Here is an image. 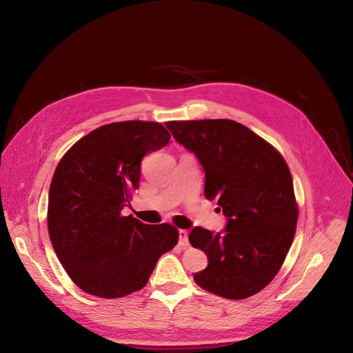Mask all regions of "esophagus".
Returning <instances> with one entry per match:
<instances>
[{
    "label": "esophagus",
    "mask_w": 353,
    "mask_h": 353,
    "mask_svg": "<svg viewBox=\"0 0 353 353\" xmlns=\"http://www.w3.org/2000/svg\"><path fill=\"white\" fill-rule=\"evenodd\" d=\"M178 236H179V245H181V248H188V232H187V230H179Z\"/></svg>",
    "instance_id": "esophagus-1"
}]
</instances>
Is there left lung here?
I'll list each match as a JSON object with an SVG mask.
<instances>
[{
    "mask_svg": "<svg viewBox=\"0 0 353 353\" xmlns=\"http://www.w3.org/2000/svg\"><path fill=\"white\" fill-rule=\"evenodd\" d=\"M166 128L196 154L205 170V196L216 200L228 219L222 232L191 230V245L209 259L194 281L234 301L259 293L280 271L296 232L299 210L285 160L230 119L174 121Z\"/></svg>",
    "mask_w": 353,
    "mask_h": 353,
    "instance_id": "obj_1",
    "label": "left lung"
}]
</instances>
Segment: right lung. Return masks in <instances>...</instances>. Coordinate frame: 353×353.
Instances as JSON below:
<instances>
[{"label": "right lung", "instance_id": "1", "mask_svg": "<svg viewBox=\"0 0 353 353\" xmlns=\"http://www.w3.org/2000/svg\"><path fill=\"white\" fill-rule=\"evenodd\" d=\"M162 123L126 121L97 128L61 157L48 194V234L72 281L114 299L141 290L160 256L178 243L170 223L123 216L140 185L141 159L165 147Z\"/></svg>", "mask_w": 353, "mask_h": 353}]
</instances>
